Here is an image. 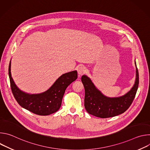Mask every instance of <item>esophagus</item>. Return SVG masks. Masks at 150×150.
Here are the masks:
<instances>
[{
    "label": "esophagus",
    "mask_w": 150,
    "mask_h": 150,
    "mask_svg": "<svg viewBox=\"0 0 150 150\" xmlns=\"http://www.w3.org/2000/svg\"><path fill=\"white\" fill-rule=\"evenodd\" d=\"M85 72H86V69H85V68L84 67H80L78 69V74L80 76L83 75Z\"/></svg>",
    "instance_id": "obj_1"
}]
</instances>
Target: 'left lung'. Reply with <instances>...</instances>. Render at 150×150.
Returning <instances> with one entry per match:
<instances>
[{
  "label": "left lung",
  "instance_id": "obj_1",
  "mask_svg": "<svg viewBox=\"0 0 150 150\" xmlns=\"http://www.w3.org/2000/svg\"><path fill=\"white\" fill-rule=\"evenodd\" d=\"M136 70V80L132 89L125 95L117 98L104 96L96 88L88 77L83 75L81 81L85 88L84 106L87 112L100 118H108L126 111L132 103L138 88L139 74L137 68Z\"/></svg>",
  "mask_w": 150,
  "mask_h": 150
}]
</instances>
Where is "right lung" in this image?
<instances>
[{
    "mask_svg": "<svg viewBox=\"0 0 150 150\" xmlns=\"http://www.w3.org/2000/svg\"><path fill=\"white\" fill-rule=\"evenodd\" d=\"M8 71L11 91L18 103L23 108L40 116L49 115L60 109L67 88L78 78L76 71L66 73L60 76L46 92L28 94L21 91L15 84L11 74V62Z\"/></svg>",
    "mask_w": 150,
    "mask_h": 150,
    "instance_id": "obj_1",
    "label": "right lung"
}]
</instances>
